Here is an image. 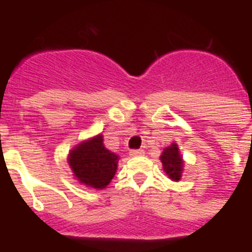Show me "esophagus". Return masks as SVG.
Segmentation results:
<instances>
[{
	"label": "esophagus",
	"mask_w": 252,
	"mask_h": 252,
	"mask_svg": "<svg viewBox=\"0 0 252 252\" xmlns=\"http://www.w3.org/2000/svg\"><path fill=\"white\" fill-rule=\"evenodd\" d=\"M129 155L132 157H138V156H143L144 151L143 150H132L129 152Z\"/></svg>",
	"instance_id": "1"
}]
</instances>
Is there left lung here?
<instances>
[{"mask_svg":"<svg viewBox=\"0 0 252 252\" xmlns=\"http://www.w3.org/2000/svg\"><path fill=\"white\" fill-rule=\"evenodd\" d=\"M159 161L162 163L163 171L172 181H179L184 171V158L181 156L179 146L176 143H171L166 148H163Z\"/></svg>","mask_w":252,"mask_h":252,"instance_id":"obj_1","label":"left lung"}]
</instances>
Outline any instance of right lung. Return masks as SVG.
Returning a JSON list of instances; mask_svg holds the SVG:
<instances>
[{
    "instance_id": "obj_1",
    "label": "right lung",
    "mask_w": 252,
    "mask_h": 252,
    "mask_svg": "<svg viewBox=\"0 0 252 252\" xmlns=\"http://www.w3.org/2000/svg\"><path fill=\"white\" fill-rule=\"evenodd\" d=\"M119 156L104 146L100 133L80 142L68 153L67 162L74 179L87 188L101 190L113 180L117 172Z\"/></svg>"
}]
</instances>
